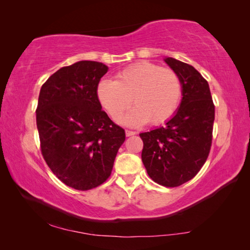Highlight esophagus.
Listing matches in <instances>:
<instances>
[{
    "instance_id": "34e87169",
    "label": "esophagus",
    "mask_w": 250,
    "mask_h": 250,
    "mask_svg": "<svg viewBox=\"0 0 250 250\" xmlns=\"http://www.w3.org/2000/svg\"><path fill=\"white\" fill-rule=\"evenodd\" d=\"M135 132L134 131H130V130H125V135L126 137H132V135H134Z\"/></svg>"
}]
</instances>
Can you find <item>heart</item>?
Wrapping results in <instances>:
<instances>
[{
	"mask_svg": "<svg viewBox=\"0 0 250 250\" xmlns=\"http://www.w3.org/2000/svg\"><path fill=\"white\" fill-rule=\"evenodd\" d=\"M98 98L110 117L119 121L129 109L125 124L139 126L162 125L175 115L183 96L180 75L171 68L150 62H141L119 71L116 80H101Z\"/></svg>",
	"mask_w": 250,
	"mask_h": 250,
	"instance_id": "obj_1",
	"label": "heart"
}]
</instances>
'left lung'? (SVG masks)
<instances>
[{"label":"left lung","instance_id":"8db88e82","mask_svg":"<svg viewBox=\"0 0 250 250\" xmlns=\"http://www.w3.org/2000/svg\"><path fill=\"white\" fill-rule=\"evenodd\" d=\"M164 61L180 75L183 98L166 125L140 133L141 158L155 183L176 188L192 180L208 158L215 105L208 83L193 66L171 57Z\"/></svg>","mask_w":250,"mask_h":250}]
</instances>
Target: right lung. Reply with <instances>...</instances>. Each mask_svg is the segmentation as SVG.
I'll list each match as a JSON object with an SVG mask.
<instances>
[{"instance_id": "1", "label": "right lung", "mask_w": 250, "mask_h": 250, "mask_svg": "<svg viewBox=\"0 0 250 250\" xmlns=\"http://www.w3.org/2000/svg\"><path fill=\"white\" fill-rule=\"evenodd\" d=\"M107 71L103 62L82 61L57 70L41 88L36 125L42 154L62 183L79 191L107 181L125 140L97 94Z\"/></svg>"}]
</instances>
